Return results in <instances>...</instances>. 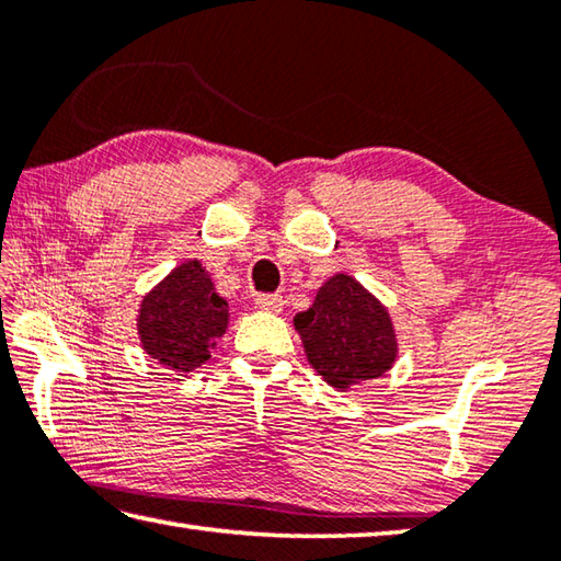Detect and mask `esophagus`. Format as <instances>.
I'll return each mask as SVG.
<instances>
[{
  "label": "esophagus",
  "instance_id": "obj_1",
  "mask_svg": "<svg viewBox=\"0 0 561 561\" xmlns=\"http://www.w3.org/2000/svg\"><path fill=\"white\" fill-rule=\"evenodd\" d=\"M283 305H285V300H283V295H278V293H261V295H256V308L266 310V312H280Z\"/></svg>",
  "mask_w": 561,
  "mask_h": 561
}]
</instances>
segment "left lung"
I'll use <instances>...</instances> for the list:
<instances>
[{
  "mask_svg": "<svg viewBox=\"0 0 561 561\" xmlns=\"http://www.w3.org/2000/svg\"><path fill=\"white\" fill-rule=\"evenodd\" d=\"M295 330L314 371L340 390L383 376L398 354L388 310L344 273L322 285L308 312L295 314Z\"/></svg>",
  "mask_w": 561,
  "mask_h": 561,
  "instance_id": "8db88e82",
  "label": "left lung"
}]
</instances>
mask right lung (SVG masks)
Returning a JSON list of instances; mask_svg holds the SVG:
<instances>
[{"label":"right lung","mask_w":561,"mask_h":561,"mask_svg":"<svg viewBox=\"0 0 561 561\" xmlns=\"http://www.w3.org/2000/svg\"><path fill=\"white\" fill-rule=\"evenodd\" d=\"M227 320V300L215 293L203 263L187 261L144 298L141 346L158 364L187 374L207 362Z\"/></svg>","instance_id":"1"}]
</instances>
